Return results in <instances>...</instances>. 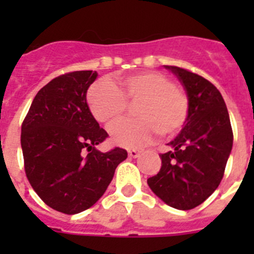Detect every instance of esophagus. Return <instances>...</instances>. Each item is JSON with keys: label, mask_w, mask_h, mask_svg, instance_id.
I'll return each mask as SVG.
<instances>
[{"label": "esophagus", "mask_w": 254, "mask_h": 254, "mask_svg": "<svg viewBox=\"0 0 254 254\" xmlns=\"http://www.w3.org/2000/svg\"><path fill=\"white\" fill-rule=\"evenodd\" d=\"M128 156H131V158H138L140 156V151L138 150H128Z\"/></svg>", "instance_id": "34e87169"}]
</instances>
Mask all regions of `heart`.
<instances>
[{"label":"heart","instance_id":"1","mask_svg":"<svg viewBox=\"0 0 254 254\" xmlns=\"http://www.w3.org/2000/svg\"><path fill=\"white\" fill-rule=\"evenodd\" d=\"M120 85L118 89L109 80H99L87 91L91 114L105 126L122 118L127 109L126 102H140L134 111L137 120L123 121L109 129L116 145L140 147L158 131L161 136H170L185 125L188 116L187 95L164 73H133L121 78Z\"/></svg>","mask_w":254,"mask_h":254}]
</instances>
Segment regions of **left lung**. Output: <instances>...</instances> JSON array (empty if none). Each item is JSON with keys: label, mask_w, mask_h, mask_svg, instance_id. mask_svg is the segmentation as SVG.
I'll list each match as a JSON object with an SVG mask.
<instances>
[{"label": "left lung", "mask_w": 254, "mask_h": 254, "mask_svg": "<svg viewBox=\"0 0 254 254\" xmlns=\"http://www.w3.org/2000/svg\"><path fill=\"white\" fill-rule=\"evenodd\" d=\"M164 67L185 89L188 116L147 185L170 207L190 210L214 193L223 179L233 147L232 125L223 96L210 81L181 67Z\"/></svg>", "instance_id": "left-lung-1"}]
</instances>
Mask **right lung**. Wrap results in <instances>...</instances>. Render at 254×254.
Returning a JSON list of instances; mask_svg holds the SVG:
<instances>
[{
	"instance_id": "right-lung-1",
	"label": "right lung",
	"mask_w": 254,
	"mask_h": 254,
	"mask_svg": "<svg viewBox=\"0 0 254 254\" xmlns=\"http://www.w3.org/2000/svg\"><path fill=\"white\" fill-rule=\"evenodd\" d=\"M96 77V71H75L53 78L38 91L21 126L31 187L49 207L67 215L91 207L127 159L120 147L96 150L108 136L86 103Z\"/></svg>"
}]
</instances>
